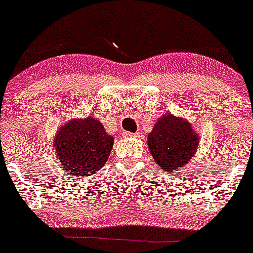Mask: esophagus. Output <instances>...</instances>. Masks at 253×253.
<instances>
[{
    "label": "esophagus",
    "instance_id": "34e87169",
    "mask_svg": "<svg viewBox=\"0 0 253 253\" xmlns=\"http://www.w3.org/2000/svg\"><path fill=\"white\" fill-rule=\"evenodd\" d=\"M124 136L125 138H138L139 133H130V132H124Z\"/></svg>",
    "mask_w": 253,
    "mask_h": 253
}]
</instances>
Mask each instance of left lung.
<instances>
[{"mask_svg":"<svg viewBox=\"0 0 253 253\" xmlns=\"http://www.w3.org/2000/svg\"><path fill=\"white\" fill-rule=\"evenodd\" d=\"M147 143L156 163L165 172H172L191 161L199 139L189 123L168 113L157 121Z\"/></svg>","mask_w":253,"mask_h":253,"instance_id":"left-lung-1","label":"left lung"}]
</instances>
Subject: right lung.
Returning <instances> with one entry per match:
<instances>
[{
  "label": "right lung",
  "mask_w": 253,
  "mask_h": 253,
  "mask_svg": "<svg viewBox=\"0 0 253 253\" xmlns=\"http://www.w3.org/2000/svg\"><path fill=\"white\" fill-rule=\"evenodd\" d=\"M113 141L97 119H74L57 132L54 150L64 171L90 176L106 164Z\"/></svg>",
  "instance_id": "obj_1"
}]
</instances>
